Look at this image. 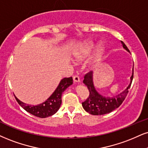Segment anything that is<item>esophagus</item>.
<instances>
[{
    "label": "esophagus",
    "instance_id": "obj_1",
    "mask_svg": "<svg viewBox=\"0 0 148 148\" xmlns=\"http://www.w3.org/2000/svg\"><path fill=\"white\" fill-rule=\"evenodd\" d=\"M73 81L74 83H79L80 82V78L78 76H73Z\"/></svg>",
    "mask_w": 148,
    "mask_h": 148
}]
</instances>
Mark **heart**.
<instances>
[{"mask_svg": "<svg viewBox=\"0 0 148 148\" xmlns=\"http://www.w3.org/2000/svg\"><path fill=\"white\" fill-rule=\"evenodd\" d=\"M94 46V42L86 40L82 42L81 45L76 47L72 52V58L76 62H83L90 56L93 51ZM104 53V47L100 44L96 48L94 54L86 63V67L89 70H92L97 67L101 62Z\"/></svg>", "mask_w": 148, "mask_h": 148, "instance_id": "1", "label": "heart"}]
</instances>
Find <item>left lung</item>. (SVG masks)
Returning a JSON list of instances; mask_svg holds the SVG:
<instances>
[{
	"label": "left lung",
	"instance_id": "obj_1",
	"mask_svg": "<svg viewBox=\"0 0 148 148\" xmlns=\"http://www.w3.org/2000/svg\"><path fill=\"white\" fill-rule=\"evenodd\" d=\"M121 42L123 47L128 52H130V50L127 46L125 45V43L123 41H121ZM133 75H134V66L132 68V74L130 77V83L128 85V86L121 93L112 97H110L101 95L96 90L93 81V72H90L85 74L83 83L88 87L89 92H90V96L86 99V101L82 103L83 109L90 114L103 115L111 112L113 110L118 108L125 100L128 93V90L130 88Z\"/></svg>",
	"mask_w": 148,
	"mask_h": 148
}]
</instances>
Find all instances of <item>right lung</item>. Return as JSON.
Returning a JSON list of instances; mask_svg holds the SVG:
<instances>
[{
  "label": "right lung",
  "instance_id": "obj_1",
  "mask_svg": "<svg viewBox=\"0 0 148 148\" xmlns=\"http://www.w3.org/2000/svg\"><path fill=\"white\" fill-rule=\"evenodd\" d=\"M72 77L64 78L60 81L58 87L50 97L48 98L45 102L37 105V106H31V105L26 104L18 99V98L15 95L14 97L18 104L27 112L39 117V118H46V117L54 114L59 110L60 104L62 103V94L69 86L72 85Z\"/></svg>",
  "mask_w": 148,
  "mask_h": 148
}]
</instances>
